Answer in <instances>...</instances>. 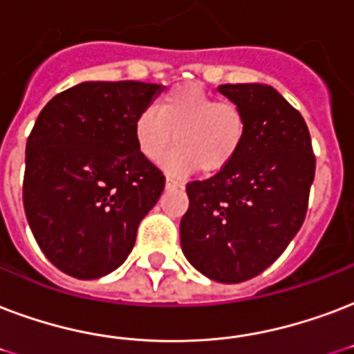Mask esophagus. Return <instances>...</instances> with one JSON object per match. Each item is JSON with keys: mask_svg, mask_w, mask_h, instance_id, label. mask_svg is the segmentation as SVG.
I'll return each mask as SVG.
<instances>
[{"mask_svg": "<svg viewBox=\"0 0 354 354\" xmlns=\"http://www.w3.org/2000/svg\"><path fill=\"white\" fill-rule=\"evenodd\" d=\"M165 185L169 189H176V187H182V183L178 182V180H174V178H171V176H167V182H165Z\"/></svg>", "mask_w": 354, "mask_h": 354, "instance_id": "esophagus-1", "label": "esophagus"}]
</instances>
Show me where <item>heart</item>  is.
<instances>
[{
  "label": "heart",
  "mask_w": 354,
  "mask_h": 354,
  "mask_svg": "<svg viewBox=\"0 0 354 354\" xmlns=\"http://www.w3.org/2000/svg\"><path fill=\"white\" fill-rule=\"evenodd\" d=\"M139 152L158 163L172 141L178 147L163 161L174 174L219 172L237 158L247 137V115L236 102L219 100L196 85L172 87L135 118Z\"/></svg>",
  "instance_id": "heart-1"
}]
</instances>
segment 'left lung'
Masks as SVG:
<instances>
[{"label":"left lung","mask_w":354,"mask_h":354,"mask_svg":"<svg viewBox=\"0 0 354 354\" xmlns=\"http://www.w3.org/2000/svg\"><path fill=\"white\" fill-rule=\"evenodd\" d=\"M247 115L237 158L189 182L180 223L185 258L207 279L237 284L266 271L303 226L315 174L308 126L273 87L221 85Z\"/></svg>","instance_id":"1"}]
</instances>
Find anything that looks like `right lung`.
I'll return each instance as SVG.
<instances>
[{
	"instance_id": "1",
	"label": "right lung",
	"mask_w": 354,
	"mask_h": 354,
	"mask_svg": "<svg viewBox=\"0 0 354 354\" xmlns=\"http://www.w3.org/2000/svg\"><path fill=\"white\" fill-rule=\"evenodd\" d=\"M158 83L88 81L44 105L26 145L24 209L59 271L88 280L115 271L165 176L137 148L135 118Z\"/></svg>"
}]
</instances>
